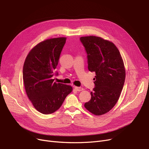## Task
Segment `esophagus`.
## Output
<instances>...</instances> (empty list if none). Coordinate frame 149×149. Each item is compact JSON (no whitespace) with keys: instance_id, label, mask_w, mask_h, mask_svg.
<instances>
[{"instance_id":"obj_1","label":"esophagus","mask_w":149,"mask_h":149,"mask_svg":"<svg viewBox=\"0 0 149 149\" xmlns=\"http://www.w3.org/2000/svg\"><path fill=\"white\" fill-rule=\"evenodd\" d=\"M74 89L77 91H81L83 90V88L77 87V86H75V87L74 88Z\"/></svg>"}]
</instances>
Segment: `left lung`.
Returning <instances> with one entry per match:
<instances>
[{
    "instance_id": "1",
    "label": "left lung",
    "mask_w": 149,
    "mask_h": 149,
    "mask_svg": "<svg viewBox=\"0 0 149 149\" xmlns=\"http://www.w3.org/2000/svg\"><path fill=\"white\" fill-rule=\"evenodd\" d=\"M80 40L88 55V69L95 72V88L85 107L93 114L100 116L110 111L119 98L125 79L124 61L112 42L95 36Z\"/></svg>"
}]
</instances>
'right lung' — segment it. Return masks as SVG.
<instances>
[{"label":"right lung","instance_id":"obj_1","mask_svg":"<svg viewBox=\"0 0 149 149\" xmlns=\"http://www.w3.org/2000/svg\"><path fill=\"white\" fill-rule=\"evenodd\" d=\"M66 40L61 37L40 42L30 51L24 64L25 91L35 108L44 114L58 110L72 91L71 86L52 79Z\"/></svg>","mask_w":149,"mask_h":149}]
</instances>
